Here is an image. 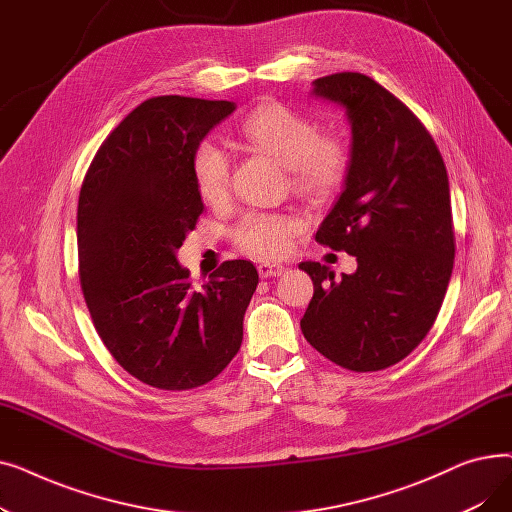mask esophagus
Wrapping results in <instances>:
<instances>
[{"label": "esophagus", "instance_id": "obj_1", "mask_svg": "<svg viewBox=\"0 0 512 512\" xmlns=\"http://www.w3.org/2000/svg\"><path fill=\"white\" fill-rule=\"evenodd\" d=\"M257 272L261 278H276V276L284 274V267L278 263H259Z\"/></svg>", "mask_w": 512, "mask_h": 512}]
</instances>
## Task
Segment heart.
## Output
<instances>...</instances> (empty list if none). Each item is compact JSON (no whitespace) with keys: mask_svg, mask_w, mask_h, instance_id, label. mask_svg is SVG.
I'll list each match as a JSON object with an SVG mask.
<instances>
[{"mask_svg":"<svg viewBox=\"0 0 512 512\" xmlns=\"http://www.w3.org/2000/svg\"><path fill=\"white\" fill-rule=\"evenodd\" d=\"M240 134L253 149L276 157L286 166L299 195L324 201L344 184L351 157L342 141L321 137L319 126L278 101L263 103L242 120ZM197 193L209 205L224 203L230 191V155L209 139L191 157ZM305 228L299 215L247 213L232 228L236 245L257 259H280L290 253L292 236Z\"/></svg>","mask_w":512,"mask_h":512,"instance_id":"b5f03b06","label":"heart"}]
</instances>
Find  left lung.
<instances>
[{
  "mask_svg": "<svg viewBox=\"0 0 512 512\" xmlns=\"http://www.w3.org/2000/svg\"><path fill=\"white\" fill-rule=\"evenodd\" d=\"M313 95L342 105L353 132L344 191L315 240L357 257V272L299 265L313 280L301 330L332 363L380 371L415 351L442 307L454 265L448 174L432 134L373 78L321 76Z\"/></svg>",
  "mask_w": 512,
  "mask_h": 512,
  "instance_id": "1",
  "label": "left lung"
}]
</instances>
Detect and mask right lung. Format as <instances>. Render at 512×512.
<instances>
[{"label":"right lung","mask_w":512,"mask_h":512,"mask_svg":"<svg viewBox=\"0 0 512 512\" xmlns=\"http://www.w3.org/2000/svg\"><path fill=\"white\" fill-rule=\"evenodd\" d=\"M232 101L164 95L110 132L80 186L78 276L95 330L143 384L191 390L226 369L259 282L245 259L224 261L195 288L176 259L203 201L191 157Z\"/></svg>","instance_id":"obj_1"}]
</instances>
